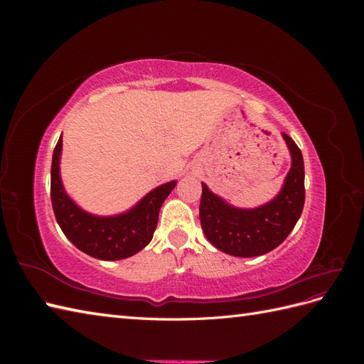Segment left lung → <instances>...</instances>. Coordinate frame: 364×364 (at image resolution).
Listing matches in <instances>:
<instances>
[{
	"label": "left lung",
	"mask_w": 364,
	"mask_h": 364,
	"mask_svg": "<svg viewBox=\"0 0 364 364\" xmlns=\"http://www.w3.org/2000/svg\"><path fill=\"white\" fill-rule=\"evenodd\" d=\"M291 167L281 191L258 208H237L202 182L200 223L214 247L240 258L259 257L278 247L299 220L305 202L304 158L296 142L282 132Z\"/></svg>",
	"instance_id": "1"
}]
</instances>
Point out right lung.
Returning <instances> with one entry per match:
<instances>
[{"instance_id":"1","label":"right lung","mask_w":364,"mask_h":364,"mask_svg":"<svg viewBox=\"0 0 364 364\" xmlns=\"http://www.w3.org/2000/svg\"><path fill=\"white\" fill-rule=\"evenodd\" d=\"M60 153L62 135L53 151L51 203L65 237L86 255L103 261L124 259L144 249L153 238L159 209L174 190L176 181L156 186L126 213L95 215L83 211L65 191L60 179Z\"/></svg>"}]
</instances>
